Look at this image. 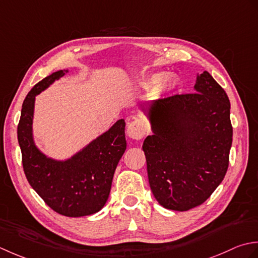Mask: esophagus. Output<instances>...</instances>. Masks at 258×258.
<instances>
[{"mask_svg":"<svg viewBox=\"0 0 258 258\" xmlns=\"http://www.w3.org/2000/svg\"><path fill=\"white\" fill-rule=\"evenodd\" d=\"M146 134L145 124L140 121V120H134L128 123L127 127V135L135 140H140Z\"/></svg>","mask_w":258,"mask_h":258,"instance_id":"esophagus-1","label":"esophagus"}]
</instances>
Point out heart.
Masks as SVG:
<instances>
[{"label":"heart","instance_id":"obj_1","mask_svg":"<svg viewBox=\"0 0 258 258\" xmlns=\"http://www.w3.org/2000/svg\"><path fill=\"white\" fill-rule=\"evenodd\" d=\"M164 78V75H162V73H156V75H154L151 77V79H150V82H152V83H156V82H158V81H160L161 79ZM164 86L166 87V88H172L173 86H175V82H173V80H172V78H170V77H165V79H164Z\"/></svg>","mask_w":258,"mask_h":258}]
</instances>
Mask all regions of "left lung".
Returning <instances> with one entry per match:
<instances>
[{"instance_id":"8db88e82","label":"left lung","mask_w":258,"mask_h":258,"mask_svg":"<svg viewBox=\"0 0 258 258\" xmlns=\"http://www.w3.org/2000/svg\"><path fill=\"white\" fill-rule=\"evenodd\" d=\"M194 88L147 108L154 133L143 145L149 185L162 207L178 212L202 205L219 186L233 141L224 89L207 71Z\"/></svg>"}]
</instances>
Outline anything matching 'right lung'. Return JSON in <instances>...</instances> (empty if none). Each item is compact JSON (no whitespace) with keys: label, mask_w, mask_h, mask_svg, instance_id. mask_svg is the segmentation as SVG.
<instances>
[{"label":"right lung","mask_w":258,"mask_h":258,"mask_svg":"<svg viewBox=\"0 0 258 258\" xmlns=\"http://www.w3.org/2000/svg\"><path fill=\"white\" fill-rule=\"evenodd\" d=\"M68 71H56L36 83L25 97L18 124L26 179L57 214L82 217L99 212L107 203L118 162L127 147L123 119L118 120L86 148L66 161L48 158L36 148L32 137L35 96Z\"/></svg>","instance_id":"obj_1"}]
</instances>
